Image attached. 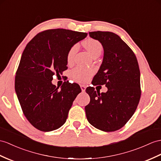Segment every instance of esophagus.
Listing matches in <instances>:
<instances>
[{"instance_id": "1", "label": "esophagus", "mask_w": 161, "mask_h": 161, "mask_svg": "<svg viewBox=\"0 0 161 161\" xmlns=\"http://www.w3.org/2000/svg\"><path fill=\"white\" fill-rule=\"evenodd\" d=\"M80 88H81V90L82 92H85V89H86V86L84 85H80Z\"/></svg>"}]
</instances>
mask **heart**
Listing matches in <instances>:
<instances>
[{
	"label": "heart",
	"mask_w": 161,
	"mask_h": 161,
	"mask_svg": "<svg viewBox=\"0 0 161 161\" xmlns=\"http://www.w3.org/2000/svg\"><path fill=\"white\" fill-rule=\"evenodd\" d=\"M83 46L92 57L95 55H97V54L100 55L103 49V45L99 41L91 38L84 41ZM77 50L78 45L76 44L72 46L68 50L67 54V61L68 63H71L72 61ZM92 74L93 71L92 69L78 67L72 70L70 76L75 81L79 82V83H85L89 80V78L92 76Z\"/></svg>",
	"instance_id": "1"
}]
</instances>
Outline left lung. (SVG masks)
I'll use <instances>...</instances> for the list:
<instances>
[{
  "mask_svg": "<svg viewBox=\"0 0 161 161\" xmlns=\"http://www.w3.org/2000/svg\"><path fill=\"white\" fill-rule=\"evenodd\" d=\"M104 49L103 63L94 76L93 85H105L99 93L86 89L90 102L85 107L90 124L104 132L119 130L135 112L141 97L140 70L135 54L119 35L109 31L89 32Z\"/></svg>",
  "mask_w": 161,
  "mask_h": 161,
  "instance_id": "8db88e82",
  "label": "left lung"
}]
</instances>
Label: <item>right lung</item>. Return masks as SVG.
<instances>
[{
    "mask_svg": "<svg viewBox=\"0 0 161 161\" xmlns=\"http://www.w3.org/2000/svg\"><path fill=\"white\" fill-rule=\"evenodd\" d=\"M87 35L63 29L46 30L35 35L23 51L15 90L26 119L38 130L53 131L65 123L80 87L65 82L58 90L51 81L54 74L68 68L70 48Z\"/></svg>",
    "mask_w": 161,
    "mask_h": 161,
    "instance_id": "add662e5",
    "label": "right lung"
}]
</instances>
